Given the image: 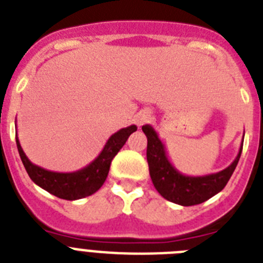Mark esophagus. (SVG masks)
I'll return each mask as SVG.
<instances>
[{"mask_svg": "<svg viewBox=\"0 0 263 263\" xmlns=\"http://www.w3.org/2000/svg\"><path fill=\"white\" fill-rule=\"evenodd\" d=\"M151 119V111L149 109H141L140 112H138L135 115V123L138 125H143L144 123H147Z\"/></svg>", "mask_w": 263, "mask_h": 263, "instance_id": "esophagus-1", "label": "esophagus"}]
</instances>
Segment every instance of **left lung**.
I'll return each mask as SVG.
<instances>
[{
  "label": "left lung",
  "mask_w": 263,
  "mask_h": 263,
  "mask_svg": "<svg viewBox=\"0 0 263 263\" xmlns=\"http://www.w3.org/2000/svg\"><path fill=\"white\" fill-rule=\"evenodd\" d=\"M141 129L148 140L147 161L155 188L165 200L182 206L201 204L222 191L241 157L242 144L234 161L223 171L205 176H185L171 164L166 157L164 144L154 127L145 124Z\"/></svg>",
  "instance_id": "obj_1"
}]
</instances>
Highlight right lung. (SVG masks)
Wrapping results in <instances>:
<instances>
[{
	"mask_svg": "<svg viewBox=\"0 0 263 263\" xmlns=\"http://www.w3.org/2000/svg\"><path fill=\"white\" fill-rule=\"evenodd\" d=\"M136 129H138L136 125H129L127 128L119 129L107 140L99 156L93 160L92 163L84 166L83 170L70 173L52 172V171H47L35 165L25 155L24 149L20 144V140H18V136H15V141H17L18 152H20L25 170L36 185L57 197L72 201L87 197L99 191V188L103 185L107 176H108L109 165H111L112 159L119 151L122 149L129 135Z\"/></svg>",
	"mask_w": 263,
	"mask_h": 263,
	"instance_id": "add662e5",
	"label": "right lung"
}]
</instances>
